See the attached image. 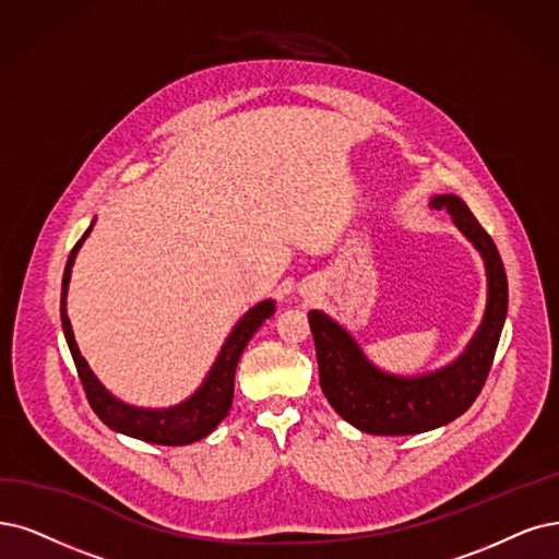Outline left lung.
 Instances as JSON below:
<instances>
[{
  "label": "left lung",
  "instance_id": "8db88e82",
  "mask_svg": "<svg viewBox=\"0 0 559 559\" xmlns=\"http://www.w3.org/2000/svg\"><path fill=\"white\" fill-rule=\"evenodd\" d=\"M430 204L451 214L481 253L488 276L484 320L456 361L417 378L391 376L366 359L338 322L322 311L308 313L326 401L347 424L370 436H415L461 417L484 389L504 326L509 285L498 246L459 195H436Z\"/></svg>",
  "mask_w": 559,
  "mask_h": 559
}]
</instances>
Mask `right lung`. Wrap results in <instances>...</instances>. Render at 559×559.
<instances>
[{
	"label": "right lung",
	"mask_w": 559,
	"mask_h": 559,
	"mask_svg": "<svg viewBox=\"0 0 559 559\" xmlns=\"http://www.w3.org/2000/svg\"><path fill=\"white\" fill-rule=\"evenodd\" d=\"M92 225L87 227V233L78 239V243L73 246V251L67 260L64 278H61V301H59L61 326H64V336H67V343L71 349V357L75 361L82 389H85L92 409L96 412V417L106 426H110L112 430L123 432V436L135 438V440L152 442V444L181 447V444H191V442L206 438L227 417V412H230V407H233L235 370H237L239 357L243 353L246 343L251 341L253 334L258 332V326L266 318L274 316V311H276L274 299H264V301L255 304L251 311H248L235 324L230 336H227V341L221 347V353L210 370V376L204 378L202 386L191 399H186L183 403L165 407V409H144V407L121 403L96 380L85 357L80 355L78 343L73 338L71 320L67 313V293H69L71 269H73V262H75V255L80 251L82 241H85L87 235L92 233Z\"/></svg>",
	"instance_id": "1"
}]
</instances>
